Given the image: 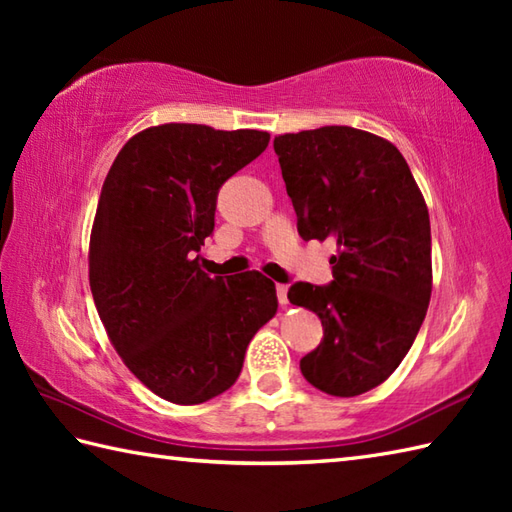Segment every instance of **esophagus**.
I'll return each instance as SVG.
<instances>
[{
	"instance_id": "1",
	"label": "esophagus",
	"mask_w": 512,
	"mask_h": 512,
	"mask_svg": "<svg viewBox=\"0 0 512 512\" xmlns=\"http://www.w3.org/2000/svg\"><path fill=\"white\" fill-rule=\"evenodd\" d=\"M277 299H279L281 306H286V303H288V286H284V284L277 286Z\"/></svg>"
}]
</instances>
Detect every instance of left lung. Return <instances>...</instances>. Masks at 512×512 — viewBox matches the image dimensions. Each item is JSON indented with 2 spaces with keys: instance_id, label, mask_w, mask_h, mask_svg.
<instances>
[{
  "instance_id": "1",
  "label": "left lung",
  "mask_w": 512,
  "mask_h": 512,
  "mask_svg": "<svg viewBox=\"0 0 512 512\" xmlns=\"http://www.w3.org/2000/svg\"><path fill=\"white\" fill-rule=\"evenodd\" d=\"M281 176L303 239H336L330 286L288 290L323 323L301 374L352 398L396 372L429 308V211L407 160L376 134L328 125L275 136Z\"/></svg>"
}]
</instances>
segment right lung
I'll use <instances>...</instances> for the list:
<instances>
[{
  "label": "right lung",
  "instance_id": "1",
  "mask_svg": "<svg viewBox=\"0 0 512 512\" xmlns=\"http://www.w3.org/2000/svg\"><path fill=\"white\" fill-rule=\"evenodd\" d=\"M268 140L257 129L147 127L103 182L88 253L94 306L129 372L176 405L231 387L250 339L277 314L268 277H209L195 257L213 233L217 191Z\"/></svg>",
  "mask_w": 512,
  "mask_h": 512
}]
</instances>
